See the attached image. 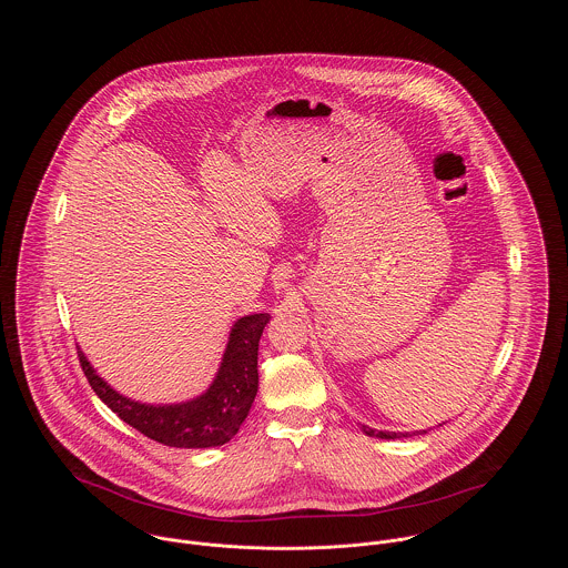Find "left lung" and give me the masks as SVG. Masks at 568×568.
<instances>
[{
  "instance_id": "8db88e82",
  "label": "left lung",
  "mask_w": 568,
  "mask_h": 568,
  "mask_svg": "<svg viewBox=\"0 0 568 568\" xmlns=\"http://www.w3.org/2000/svg\"><path fill=\"white\" fill-rule=\"evenodd\" d=\"M363 433L369 435V437H381V439H400V437H410V433H394V430H376V428H369V426H363ZM417 435L419 433H426V430H415ZM413 433V435H415Z\"/></svg>"
}]
</instances>
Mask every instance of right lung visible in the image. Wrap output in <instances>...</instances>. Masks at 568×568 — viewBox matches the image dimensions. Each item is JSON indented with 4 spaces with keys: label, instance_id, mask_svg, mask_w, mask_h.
<instances>
[{
    "label": "right lung",
    "instance_id": "right-lung-1",
    "mask_svg": "<svg viewBox=\"0 0 568 568\" xmlns=\"http://www.w3.org/2000/svg\"><path fill=\"white\" fill-rule=\"evenodd\" d=\"M268 313L239 320L210 389L179 405H142L111 389L79 352L82 372L95 396L129 426L170 448H212L227 444L241 428L257 394V345Z\"/></svg>",
    "mask_w": 568,
    "mask_h": 568
}]
</instances>
